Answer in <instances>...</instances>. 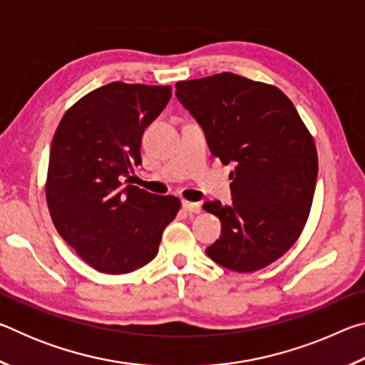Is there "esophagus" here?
<instances>
[{"label":"esophagus","instance_id":"34e87169","mask_svg":"<svg viewBox=\"0 0 365 365\" xmlns=\"http://www.w3.org/2000/svg\"><path fill=\"white\" fill-rule=\"evenodd\" d=\"M183 209L187 212H193V214H200L201 212V205L200 202H191V201H183L182 202Z\"/></svg>","mask_w":365,"mask_h":365}]
</instances>
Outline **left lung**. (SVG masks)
Wrapping results in <instances>:
<instances>
[{
  "instance_id": "1",
  "label": "left lung",
  "mask_w": 365,
  "mask_h": 365,
  "mask_svg": "<svg viewBox=\"0 0 365 365\" xmlns=\"http://www.w3.org/2000/svg\"><path fill=\"white\" fill-rule=\"evenodd\" d=\"M175 88L209 150L235 168L232 205L205 202L222 222L207 256L228 270L262 269L292 248L311 211L319 170L311 133L277 86L224 72Z\"/></svg>"
}]
</instances>
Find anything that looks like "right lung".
<instances>
[{
  "label": "right lung",
  "mask_w": 365,
  "mask_h": 365,
  "mask_svg": "<svg viewBox=\"0 0 365 365\" xmlns=\"http://www.w3.org/2000/svg\"><path fill=\"white\" fill-rule=\"evenodd\" d=\"M170 86L113 82L67 110L53 137L46 201L53 224L103 274H128L158 255L180 209L123 180L141 164L145 128L170 100Z\"/></svg>",
  "instance_id": "1"
}]
</instances>
